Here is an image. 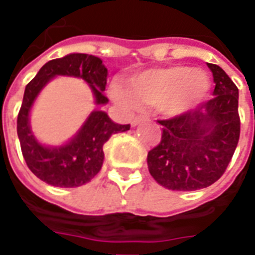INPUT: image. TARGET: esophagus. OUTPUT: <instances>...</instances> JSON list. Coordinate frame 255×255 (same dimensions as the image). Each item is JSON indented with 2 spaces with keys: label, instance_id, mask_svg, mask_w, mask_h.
I'll use <instances>...</instances> for the list:
<instances>
[{
  "label": "esophagus",
  "instance_id": "obj_1",
  "mask_svg": "<svg viewBox=\"0 0 255 255\" xmlns=\"http://www.w3.org/2000/svg\"><path fill=\"white\" fill-rule=\"evenodd\" d=\"M143 122H146V117H135L132 122H131V126H132V127H136V126H139L140 123Z\"/></svg>",
  "mask_w": 255,
  "mask_h": 255
}]
</instances>
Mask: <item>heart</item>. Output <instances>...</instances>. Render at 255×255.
<instances>
[{
  "label": "heart",
  "mask_w": 255,
  "mask_h": 255,
  "mask_svg": "<svg viewBox=\"0 0 255 255\" xmlns=\"http://www.w3.org/2000/svg\"><path fill=\"white\" fill-rule=\"evenodd\" d=\"M210 90L208 75L186 65L155 68L133 76L129 91L120 86L111 89L112 98L126 109L158 106L166 116H180L199 105Z\"/></svg>",
  "instance_id": "obj_1"
}]
</instances>
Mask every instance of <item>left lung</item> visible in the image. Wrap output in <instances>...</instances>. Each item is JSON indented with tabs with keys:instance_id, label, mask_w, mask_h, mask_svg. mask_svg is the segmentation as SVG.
I'll list each match as a JSON object with an SVG mask.
<instances>
[{
	"instance_id": "1",
	"label": "left lung",
	"mask_w": 255,
	"mask_h": 255,
	"mask_svg": "<svg viewBox=\"0 0 255 255\" xmlns=\"http://www.w3.org/2000/svg\"><path fill=\"white\" fill-rule=\"evenodd\" d=\"M216 83L213 98L162 126L160 144L150 150V175L162 187L194 191L217 182L235 153L241 120L239 90L223 68L208 64Z\"/></svg>"
}]
</instances>
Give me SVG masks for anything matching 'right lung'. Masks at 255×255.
Returning <instances> with one entry per match:
<instances>
[{
  "label": "right lung",
  "instance_id": "right-lung-1",
  "mask_svg": "<svg viewBox=\"0 0 255 255\" xmlns=\"http://www.w3.org/2000/svg\"><path fill=\"white\" fill-rule=\"evenodd\" d=\"M57 76L82 79L91 89L97 108L108 104V98L102 94L108 80V69L102 60L93 54L71 53L45 64L25 86L17 116V136L27 166L42 182L54 187H80L101 171L105 157L104 144L108 139L117 132L128 131L129 124H116L106 112L94 109L67 142H39L31 129V111L42 90Z\"/></svg>",
  "mask_w": 255,
  "mask_h": 255
}]
</instances>
